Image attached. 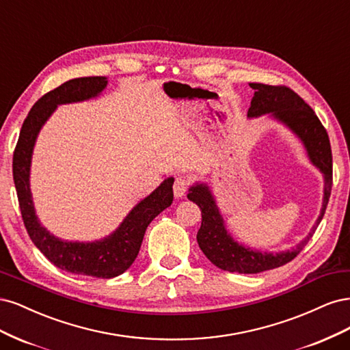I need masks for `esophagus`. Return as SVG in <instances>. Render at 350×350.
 Instances as JSON below:
<instances>
[{
	"mask_svg": "<svg viewBox=\"0 0 350 350\" xmlns=\"http://www.w3.org/2000/svg\"><path fill=\"white\" fill-rule=\"evenodd\" d=\"M189 185H190V178H189V176H178V177H176V180H174V185H173L174 196H176V198H182V196H185V193H186V190H187Z\"/></svg>",
	"mask_w": 350,
	"mask_h": 350,
	"instance_id": "1",
	"label": "esophagus"
}]
</instances>
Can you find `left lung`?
I'll list each match as a JSON object with an SVG mask.
<instances>
[{
    "instance_id": "1",
    "label": "left lung",
    "mask_w": 350,
    "mask_h": 350,
    "mask_svg": "<svg viewBox=\"0 0 350 350\" xmlns=\"http://www.w3.org/2000/svg\"><path fill=\"white\" fill-rule=\"evenodd\" d=\"M254 90L252 106L247 111L249 119L267 116L289 129L301 141L310 163L319 168L324 178V195L320 215L315 219L308 235L294 249L282 252H262L237 241L227 230L224 217L208 183L196 182L189 187L187 199L195 202L202 211V224L198 231L200 250L217 267L235 273H260L265 270L284 266L294 260L310 241L321 222L329 204L333 183V161L329 135L314 110L295 92L284 85L250 84Z\"/></svg>"
}]
</instances>
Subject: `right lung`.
Returning a JSON list of instances; mask_svg holds the SVG:
<instances>
[{"mask_svg": "<svg viewBox=\"0 0 350 350\" xmlns=\"http://www.w3.org/2000/svg\"><path fill=\"white\" fill-rule=\"evenodd\" d=\"M106 87V77L74 78L40 97L23 122L13 155V177L18 205L31 241L56 267L70 273L101 279L122 275L135 262L146 227L173 204L174 177H167L148 196L138 202L119 227L105 239L68 241L53 235L40 224L30 190V167L38 135L56 107L94 98Z\"/></svg>", "mask_w": 350, "mask_h": 350, "instance_id": "obj_1", "label": "right lung"}]
</instances>
